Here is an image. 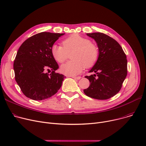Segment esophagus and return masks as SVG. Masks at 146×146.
Wrapping results in <instances>:
<instances>
[{
  "label": "esophagus",
  "mask_w": 146,
  "mask_h": 146,
  "mask_svg": "<svg viewBox=\"0 0 146 146\" xmlns=\"http://www.w3.org/2000/svg\"><path fill=\"white\" fill-rule=\"evenodd\" d=\"M72 78H73L74 79H76V80H79L81 77H80V76H78V77H75V76H72Z\"/></svg>",
  "instance_id": "obj_1"
}]
</instances>
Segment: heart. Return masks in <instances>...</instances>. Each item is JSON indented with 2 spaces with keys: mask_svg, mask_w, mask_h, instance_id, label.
<instances>
[{
  "mask_svg": "<svg viewBox=\"0 0 146 146\" xmlns=\"http://www.w3.org/2000/svg\"><path fill=\"white\" fill-rule=\"evenodd\" d=\"M63 47L54 44L51 48L52 57L57 62L62 63L71 55L72 61L61 65V73L69 76H75L80 74L85 67L94 66L99 57V49L97 45L86 38L78 34H74L64 39Z\"/></svg>",
  "mask_w": 146,
  "mask_h": 146,
  "instance_id": "heart-1",
  "label": "heart"
}]
</instances>
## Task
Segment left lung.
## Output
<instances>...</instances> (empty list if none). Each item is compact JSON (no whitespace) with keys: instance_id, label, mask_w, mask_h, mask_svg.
I'll list each match as a JSON object with an SVG mask.
<instances>
[{"instance_id":"8db88e82","label":"left lung","mask_w":146,"mask_h":146,"mask_svg":"<svg viewBox=\"0 0 146 146\" xmlns=\"http://www.w3.org/2000/svg\"><path fill=\"white\" fill-rule=\"evenodd\" d=\"M95 40L99 48L97 62L89 72L96 74L85 78L89 87L83 92L89 97L105 100L117 94L127 75V60L119 43L101 33L86 34Z\"/></svg>"}]
</instances>
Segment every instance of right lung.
Instances as JSON below:
<instances>
[{"mask_svg":"<svg viewBox=\"0 0 146 146\" xmlns=\"http://www.w3.org/2000/svg\"><path fill=\"white\" fill-rule=\"evenodd\" d=\"M64 34L40 33L20 46L13 63L15 78L27 98L41 101L56 94L61 88L66 77L55 72L58 65L51 55V48ZM47 70L52 73H46Z\"/></svg>","mask_w":146,"mask_h":146,"instance_id":"1","label":"right lung"}]
</instances>
